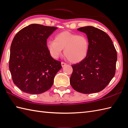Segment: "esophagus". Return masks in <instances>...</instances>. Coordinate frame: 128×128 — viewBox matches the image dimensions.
<instances>
[{
    "label": "esophagus",
    "mask_w": 128,
    "mask_h": 128,
    "mask_svg": "<svg viewBox=\"0 0 128 128\" xmlns=\"http://www.w3.org/2000/svg\"><path fill=\"white\" fill-rule=\"evenodd\" d=\"M67 64H66V63H64V62H61V66H62V67H64L65 66H66Z\"/></svg>",
    "instance_id": "obj_1"
}]
</instances>
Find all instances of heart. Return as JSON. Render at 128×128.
<instances>
[{
    "instance_id": "b5f03b06",
    "label": "heart",
    "mask_w": 128,
    "mask_h": 128,
    "mask_svg": "<svg viewBox=\"0 0 128 128\" xmlns=\"http://www.w3.org/2000/svg\"><path fill=\"white\" fill-rule=\"evenodd\" d=\"M46 46L50 55L54 58H58L64 55L72 63H78L86 58L89 52V40L84 35H78L68 31L58 34L55 40H48Z\"/></svg>"
}]
</instances>
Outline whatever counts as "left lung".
Segmentation results:
<instances>
[{
  "instance_id": "left-lung-1",
  "label": "left lung",
  "mask_w": 128,
  "mask_h": 128,
  "mask_svg": "<svg viewBox=\"0 0 128 128\" xmlns=\"http://www.w3.org/2000/svg\"><path fill=\"white\" fill-rule=\"evenodd\" d=\"M89 40L88 54L84 60L72 65L70 84L76 92L83 94L101 92L114 76L117 52L106 33L92 26L78 28Z\"/></svg>"
}]
</instances>
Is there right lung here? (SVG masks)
Returning <instances> with one entry per match:
<instances>
[{"mask_svg":"<svg viewBox=\"0 0 128 128\" xmlns=\"http://www.w3.org/2000/svg\"><path fill=\"white\" fill-rule=\"evenodd\" d=\"M57 27L31 24L16 34L10 47L9 70L14 83L22 92L39 94L49 90L61 62L51 56L47 39Z\"/></svg>","mask_w":128,"mask_h":128,"instance_id":"right-lung-1","label":"right lung"}]
</instances>
